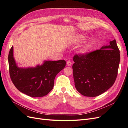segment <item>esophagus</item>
Instances as JSON below:
<instances>
[{
  "mask_svg": "<svg viewBox=\"0 0 128 128\" xmlns=\"http://www.w3.org/2000/svg\"><path fill=\"white\" fill-rule=\"evenodd\" d=\"M67 65L68 66H70L72 65V62L70 61H67Z\"/></svg>",
  "mask_w": 128,
  "mask_h": 128,
  "instance_id": "obj_1",
  "label": "esophagus"
}]
</instances>
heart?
<instances>
[{"label":"heart","instance_id":"obj_1","mask_svg":"<svg viewBox=\"0 0 128 128\" xmlns=\"http://www.w3.org/2000/svg\"><path fill=\"white\" fill-rule=\"evenodd\" d=\"M86 36L84 35V34H78V35L76 36L75 38H74L72 43L75 45H78L82 43V42H83L84 40H86ZM92 47V44L91 42H87V43L84 44L82 47L80 48L78 52L80 54L82 55H86L90 51Z\"/></svg>","mask_w":128,"mask_h":128}]
</instances>
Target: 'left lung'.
I'll use <instances>...</instances> for the list:
<instances>
[{"label":"left lung","mask_w":128,"mask_h":128,"mask_svg":"<svg viewBox=\"0 0 128 128\" xmlns=\"http://www.w3.org/2000/svg\"><path fill=\"white\" fill-rule=\"evenodd\" d=\"M73 76L76 90L86 96L94 97L108 90L116 78L120 61L115 40L109 45L73 58Z\"/></svg>","instance_id":"left-lung-1"}]
</instances>
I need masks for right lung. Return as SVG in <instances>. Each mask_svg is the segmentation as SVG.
I'll list each match as a JSON object with an SVG mask.
<instances>
[{
  "instance_id": "add662e5",
  "label": "right lung",
  "mask_w": 128,
  "mask_h": 128,
  "mask_svg": "<svg viewBox=\"0 0 128 128\" xmlns=\"http://www.w3.org/2000/svg\"><path fill=\"white\" fill-rule=\"evenodd\" d=\"M8 64L10 78L18 90L32 97H41L52 90L55 77L65 67L66 61L45 60L35 67H19L14 59L12 46Z\"/></svg>"
}]
</instances>
